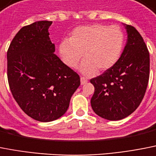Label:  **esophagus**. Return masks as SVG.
<instances>
[{"label":"esophagus","mask_w":156,"mask_h":156,"mask_svg":"<svg viewBox=\"0 0 156 156\" xmlns=\"http://www.w3.org/2000/svg\"><path fill=\"white\" fill-rule=\"evenodd\" d=\"M88 82V80L86 79V78H84V77H82L81 78V85H85Z\"/></svg>","instance_id":"esophagus-1"}]
</instances>
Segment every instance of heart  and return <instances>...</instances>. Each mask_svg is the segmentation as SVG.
Here are the masks:
<instances>
[{
  "label": "heart",
  "mask_w": 156,
  "mask_h": 156,
  "mask_svg": "<svg viewBox=\"0 0 156 156\" xmlns=\"http://www.w3.org/2000/svg\"><path fill=\"white\" fill-rule=\"evenodd\" d=\"M124 36L116 26L93 24L82 27L71 34L70 38L59 44V54L67 67L74 68L83 54L80 72L93 76L112 67L119 61L122 52Z\"/></svg>",
  "instance_id": "obj_1"
}]
</instances>
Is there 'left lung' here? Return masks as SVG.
Instances as JSON below:
<instances>
[{"mask_svg":"<svg viewBox=\"0 0 156 156\" xmlns=\"http://www.w3.org/2000/svg\"><path fill=\"white\" fill-rule=\"evenodd\" d=\"M123 25L127 41L119 61L90 80L95 88L91 98L93 112L111 121L121 120L136 110L149 79V52L143 37L133 27Z\"/></svg>","mask_w":156,"mask_h":156,"instance_id":"8db88e82","label":"left lung"}]
</instances>
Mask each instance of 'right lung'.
Returning <instances> with one entry per match:
<instances>
[{
  "label": "right lung",
  "mask_w": 156,
  "mask_h": 156,
  "mask_svg": "<svg viewBox=\"0 0 156 156\" xmlns=\"http://www.w3.org/2000/svg\"><path fill=\"white\" fill-rule=\"evenodd\" d=\"M52 23L43 20L21 28L7 52L13 97L28 116L43 122L63 116L80 86L79 75L54 54L48 32Z\"/></svg>",
  "instance_id": "1"
}]
</instances>
